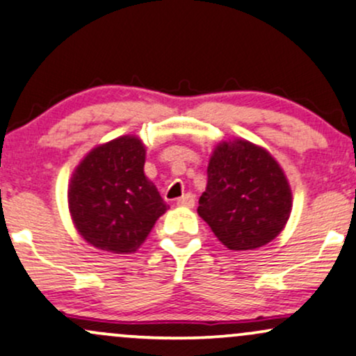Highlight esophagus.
I'll return each instance as SVG.
<instances>
[{
  "label": "esophagus",
  "instance_id": "1",
  "mask_svg": "<svg viewBox=\"0 0 356 356\" xmlns=\"http://www.w3.org/2000/svg\"><path fill=\"white\" fill-rule=\"evenodd\" d=\"M175 204H177L179 207H187V209H192V207H194V204H195L194 195H192V194H186V195L179 197L177 202H175Z\"/></svg>",
  "mask_w": 356,
  "mask_h": 356
}]
</instances>
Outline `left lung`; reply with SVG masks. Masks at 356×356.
I'll return each mask as SVG.
<instances>
[{
  "mask_svg": "<svg viewBox=\"0 0 356 356\" xmlns=\"http://www.w3.org/2000/svg\"><path fill=\"white\" fill-rule=\"evenodd\" d=\"M289 179L262 145L220 140L207 165L199 213L229 250H255L272 242L292 212Z\"/></svg>",
  "mask_w": 356,
  "mask_h": 356,
  "instance_id": "left-lung-1",
  "label": "left lung"
}]
</instances>
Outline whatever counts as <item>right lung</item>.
Segmentation results:
<instances>
[{"label":"right lung","mask_w":356,"mask_h":356,"mask_svg":"<svg viewBox=\"0 0 356 356\" xmlns=\"http://www.w3.org/2000/svg\"><path fill=\"white\" fill-rule=\"evenodd\" d=\"M145 145L121 136L91 149L67 186V207L81 237L97 250L134 254L167 205L145 177Z\"/></svg>","instance_id":"add662e5"}]
</instances>
